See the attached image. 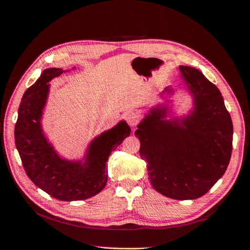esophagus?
I'll return each instance as SVG.
<instances>
[{"label": "esophagus", "mask_w": 250, "mask_h": 250, "mask_svg": "<svg viewBox=\"0 0 250 250\" xmlns=\"http://www.w3.org/2000/svg\"><path fill=\"white\" fill-rule=\"evenodd\" d=\"M126 121L130 126H135V125H138V123L140 122V116L137 112L130 111L126 115Z\"/></svg>", "instance_id": "1"}]
</instances>
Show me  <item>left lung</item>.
I'll return each instance as SVG.
<instances>
[{
	"instance_id": "1",
	"label": "left lung",
	"mask_w": 250,
	"mask_h": 250,
	"mask_svg": "<svg viewBox=\"0 0 250 250\" xmlns=\"http://www.w3.org/2000/svg\"><path fill=\"white\" fill-rule=\"evenodd\" d=\"M179 71L194 96L191 115L164 122V110L153 108L134 134L151 185L169 198L187 200L208 193L225 173L233 128L218 87L194 67L181 65Z\"/></svg>"
}]
</instances>
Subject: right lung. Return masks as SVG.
Here are the masks:
<instances>
[{
  "instance_id": "right-lung-1",
  "label": "right lung",
  "mask_w": 250,
  "mask_h": 250,
  "mask_svg": "<svg viewBox=\"0 0 250 250\" xmlns=\"http://www.w3.org/2000/svg\"><path fill=\"white\" fill-rule=\"evenodd\" d=\"M62 74V70L56 67L44 70L26 90L20 104L14 139L22 167L35 186L53 198L77 201L93 197L106 186L108 157L130 135V127L121 121L96 138L83 165L60 158L44 138L41 119L49 93L48 82Z\"/></svg>"
}]
</instances>
